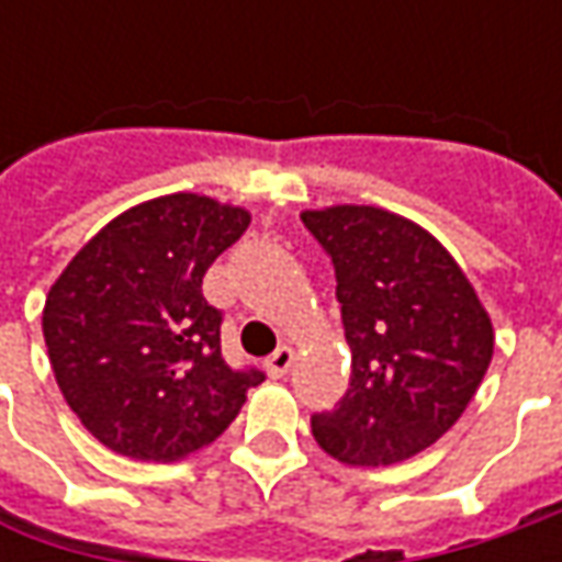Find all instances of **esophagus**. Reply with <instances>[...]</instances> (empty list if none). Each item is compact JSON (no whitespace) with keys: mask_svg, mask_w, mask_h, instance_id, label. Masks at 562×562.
<instances>
[{"mask_svg":"<svg viewBox=\"0 0 562 562\" xmlns=\"http://www.w3.org/2000/svg\"><path fill=\"white\" fill-rule=\"evenodd\" d=\"M293 366V350L291 347H278L269 359H266V369H269L271 378H284L291 372Z\"/></svg>","mask_w":562,"mask_h":562,"instance_id":"1","label":"esophagus"}]
</instances>
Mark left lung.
I'll use <instances>...</instances> for the list:
<instances>
[{
  "label": "left lung",
  "instance_id": "8db88e82",
  "mask_svg": "<svg viewBox=\"0 0 562 562\" xmlns=\"http://www.w3.org/2000/svg\"><path fill=\"white\" fill-rule=\"evenodd\" d=\"M328 249L350 344V387L313 416L318 447L347 465H394L453 428L494 357V325L435 234L381 205L300 212Z\"/></svg>",
  "mask_w": 562,
  "mask_h": 562
}]
</instances>
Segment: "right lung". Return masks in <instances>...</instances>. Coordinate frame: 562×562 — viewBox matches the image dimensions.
Listing matches in <instances>:
<instances>
[{"mask_svg":"<svg viewBox=\"0 0 562 562\" xmlns=\"http://www.w3.org/2000/svg\"><path fill=\"white\" fill-rule=\"evenodd\" d=\"M249 225L244 205L168 193L115 215L55 278L43 337L80 425L131 460L175 463L212 443L262 384L222 357L203 274Z\"/></svg>","mask_w":562,"mask_h":562,"instance_id":"add662e5","label":"right lung"}]
</instances>
